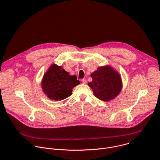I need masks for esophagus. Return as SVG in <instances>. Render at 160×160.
Here are the masks:
<instances>
[{
  "mask_svg": "<svg viewBox=\"0 0 160 160\" xmlns=\"http://www.w3.org/2000/svg\"><path fill=\"white\" fill-rule=\"evenodd\" d=\"M82 82H83V83H87V82H88V81H87V79L86 78H83L82 80Z\"/></svg>",
  "mask_w": 160,
  "mask_h": 160,
  "instance_id": "34e87169",
  "label": "esophagus"
}]
</instances>
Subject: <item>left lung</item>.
<instances>
[{"label":"left lung","mask_w":160,"mask_h":160,"mask_svg":"<svg viewBox=\"0 0 160 160\" xmlns=\"http://www.w3.org/2000/svg\"><path fill=\"white\" fill-rule=\"evenodd\" d=\"M92 78L88 85L92 89L96 98L109 101L115 99L121 92L122 88V79L119 72L109 65L100 66L92 72Z\"/></svg>","instance_id":"1"}]
</instances>
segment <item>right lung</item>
Wrapping results in <instances>:
<instances>
[{
	"instance_id": "add662e5",
	"label": "right lung",
	"mask_w": 160,
	"mask_h": 160,
	"mask_svg": "<svg viewBox=\"0 0 160 160\" xmlns=\"http://www.w3.org/2000/svg\"><path fill=\"white\" fill-rule=\"evenodd\" d=\"M80 84L76 75H70L62 66L52 64L41 81L42 91L50 99L61 101L72 94V88Z\"/></svg>"
}]
</instances>
